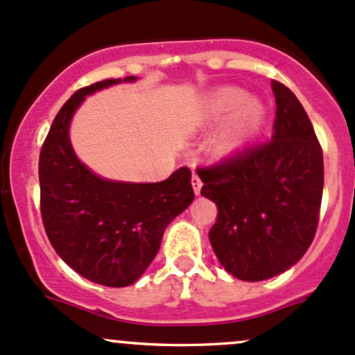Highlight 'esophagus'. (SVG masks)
Wrapping results in <instances>:
<instances>
[{
    "mask_svg": "<svg viewBox=\"0 0 355 355\" xmlns=\"http://www.w3.org/2000/svg\"><path fill=\"white\" fill-rule=\"evenodd\" d=\"M192 187H194L196 194L199 196L200 194V187H202V182H200V178H199L198 173L192 175Z\"/></svg>",
    "mask_w": 355,
    "mask_h": 355,
    "instance_id": "esophagus-1",
    "label": "esophagus"
}]
</instances>
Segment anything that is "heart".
Listing matches in <instances>:
<instances>
[{
	"instance_id": "1",
	"label": "heart",
	"mask_w": 355,
	"mask_h": 355,
	"mask_svg": "<svg viewBox=\"0 0 355 355\" xmlns=\"http://www.w3.org/2000/svg\"><path fill=\"white\" fill-rule=\"evenodd\" d=\"M237 110L239 113L235 120L221 135V148L225 149L239 148L259 130L264 120V108L259 101H249V94L235 87L223 89L207 101L206 114L211 120H221Z\"/></svg>"
}]
</instances>
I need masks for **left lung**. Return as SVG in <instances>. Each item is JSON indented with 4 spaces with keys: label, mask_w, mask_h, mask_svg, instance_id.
I'll return each instance as SVG.
<instances>
[{
    "label": "left lung",
    "mask_w": 355,
    "mask_h": 355,
    "mask_svg": "<svg viewBox=\"0 0 355 355\" xmlns=\"http://www.w3.org/2000/svg\"><path fill=\"white\" fill-rule=\"evenodd\" d=\"M277 118L270 141L198 168L200 194L218 206L209 242L221 266L244 282L287 271L316 235L323 198V149L306 110L271 82Z\"/></svg>",
    "instance_id": "obj_1"
}]
</instances>
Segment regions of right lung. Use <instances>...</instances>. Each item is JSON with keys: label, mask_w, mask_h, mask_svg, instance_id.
<instances>
[{"label": "right lung", "mask_w": 355, "mask_h": 355, "mask_svg": "<svg viewBox=\"0 0 355 355\" xmlns=\"http://www.w3.org/2000/svg\"><path fill=\"white\" fill-rule=\"evenodd\" d=\"M120 82L106 78L78 89L53 120L39 155L41 216L49 242L71 270L106 287L137 282L156 257L164 228L194 200L187 166L157 184H130L98 177L75 156L68 137L75 110L87 94Z\"/></svg>", "instance_id": "add662e5"}]
</instances>
